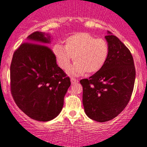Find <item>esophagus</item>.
<instances>
[{"label": "esophagus", "mask_w": 147, "mask_h": 147, "mask_svg": "<svg viewBox=\"0 0 147 147\" xmlns=\"http://www.w3.org/2000/svg\"><path fill=\"white\" fill-rule=\"evenodd\" d=\"M70 81H71L72 85V84H75V83H78V82H79V81H78L77 79H74V78H71V79H70Z\"/></svg>", "instance_id": "1"}]
</instances>
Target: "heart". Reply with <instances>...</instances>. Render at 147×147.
Listing matches in <instances>:
<instances>
[{
  "instance_id": "heart-1",
  "label": "heart",
  "mask_w": 147,
  "mask_h": 147,
  "mask_svg": "<svg viewBox=\"0 0 147 147\" xmlns=\"http://www.w3.org/2000/svg\"><path fill=\"white\" fill-rule=\"evenodd\" d=\"M64 46L55 44L52 52L62 69L66 70L72 58L75 62L68 68L70 75L93 74L101 70L109 54V46L104 39L96 38L87 33H77L64 39Z\"/></svg>"
}]
</instances>
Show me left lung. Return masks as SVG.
Listing matches in <instances>:
<instances>
[{
	"instance_id": "1",
	"label": "left lung",
	"mask_w": 147,
	"mask_h": 147,
	"mask_svg": "<svg viewBox=\"0 0 147 147\" xmlns=\"http://www.w3.org/2000/svg\"><path fill=\"white\" fill-rule=\"evenodd\" d=\"M105 38L109 54L104 66L89 79L80 81L85 112L99 122L112 120L126 107L136 77L134 60L128 48L108 31Z\"/></svg>"
}]
</instances>
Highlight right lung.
<instances>
[{
  "label": "right lung",
  "instance_id": "obj_1",
  "mask_svg": "<svg viewBox=\"0 0 147 147\" xmlns=\"http://www.w3.org/2000/svg\"><path fill=\"white\" fill-rule=\"evenodd\" d=\"M52 40L48 33L36 31L29 35L27 43L14 52L10 68L15 103L29 118L41 122L58 116L70 86V78L46 46Z\"/></svg>",
  "mask_w": 147,
  "mask_h": 147
}]
</instances>
